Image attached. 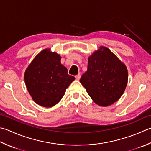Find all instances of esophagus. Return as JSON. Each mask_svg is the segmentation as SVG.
Here are the masks:
<instances>
[{
	"label": "esophagus",
	"instance_id": "esophagus-1",
	"mask_svg": "<svg viewBox=\"0 0 151 151\" xmlns=\"http://www.w3.org/2000/svg\"><path fill=\"white\" fill-rule=\"evenodd\" d=\"M80 78H81V75L79 74H78L77 76H76V80H79V79H80Z\"/></svg>",
	"mask_w": 151,
	"mask_h": 151
}]
</instances>
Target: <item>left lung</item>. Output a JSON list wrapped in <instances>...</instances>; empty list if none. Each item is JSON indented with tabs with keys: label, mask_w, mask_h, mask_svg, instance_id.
Wrapping results in <instances>:
<instances>
[{
	"label": "left lung",
	"mask_w": 151,
	"mask_h": 151,
	"mask_svg": "<svg viewBox=\"0 0 151 151\" xmlns=\"http://www.w3.org/2000/svg\"><path fill=\"white\" fill-rule=\"evenodd\" d=\"M127 80L126 65L109 49L101 46L88 58L87 70L80 83L96 104L108 106L123 95Z\"/></svg>",
	"instance_id": "8db88e82"
}]
</instances>
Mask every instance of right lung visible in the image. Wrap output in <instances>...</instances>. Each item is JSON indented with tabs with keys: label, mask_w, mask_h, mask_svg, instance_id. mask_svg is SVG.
Returning <instances> with one entry per match:
<instances>
[{
	"label": "right lung",
	"mask_w": 151,
	"mask_h": 151,
	"mask_svg": "<svg viewBox=\"0 0 151 151\" xmlns=\"http://www.w3.org/2000/svg\"><path fill=\"white\" fill-rule=\"evenodd\" d=\"M60 60V55L48 48L41 51L25 70L27 89L33 101L41 106L50 108L58 103L75 80Z\"/></svg>",
	"instance_id": "right-lung-1"
}]
</instances>
